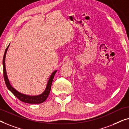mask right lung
<instances>
[{
	"label": "right lung",
	"mask_w": 129,
	"mask_h": 129,
	"mask_svg": "<svg viewBox=\"0 0 129 129\" xmlns=\"http://www.w3.org/2000/svg\"><path fill=\"white\" fill-rule=\"evenodd\" d=\"M9 45L8 46V47L6 48V49L5 54H4L3 58L4 79H5L6 85L7 89H8L10 91L11 93H12L15 96V97L18 98L20 101H21L22 102H24V103H28V104H41L42 103H43V102L47 99V98L49 95L50 92L51 86L53 82L54 76L55 73H56L57 71V70L54 71L52 74H51V75L49 78V79L47 82V86H46V87L45 90V91H44L42 94H40L38 95H26V94H24L20 93V92L17 91V90H15L14 88L11 85L10 83L9 82L8 76H7V75L6 69V64H5V58H6V53H7V49H8V48L9 47Z\"/></svg>",
	"instance_id": "obj_1"
}]
</instances>
